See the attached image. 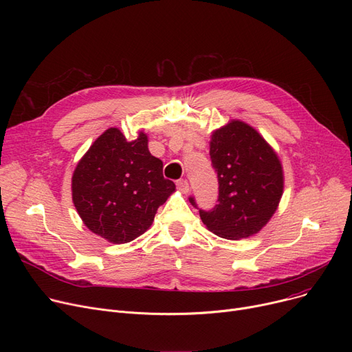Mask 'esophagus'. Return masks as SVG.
<instances>
[{"instance_id":"34e87169","label":"esophagus","mask_w":352,"mask_h":352,"mask_svg":"<svg viewBox=\"0 0 352 352\" xmlns=\"http://www.w3.org/2000/svg\"><path fill=\"white\" fill-rule=\"evenodd\" d=\"M177 187L178 190H181L182 192H188L190 191V184L187 179H178L177 181Z\"/></svg>"}]
</instances>
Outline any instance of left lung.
Here are the masks:
<instances>
[{"label": "left lung", "instance_id": "left-lung-1", "mask_svg": "<svg viewBox=\"0 0 352 352\" xmlns=\"http://www.w3.org/2000/svg\"><path fill=\"white\" fill-rule=\"evenodd\" d=\"M211 165L218 178L217 206L201 210L207 228L227 239L256 234L275 212L283 195L281 162L252 126L231 121L217 129L210 142Z\"/></svg>", "mask_w": 352, "mask_h": 352}]
</instances>
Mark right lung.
<instances>
[{
    "label": "right lung",
    "instance_id": "right-lung-1",
    "mask_svg": "<svg viewBox=\"0 0 352 352\" xmlns=\"http://www.w3.org/2000/svg\"><path fill=\"white\" fill-rule=\"evenodd\" d=\"M144 133L126 141L109 128L89 146L72 175V201L84 224L109 243H129L153 224L175 191L162 161L148 151Z\"/></svg>",
    "mask_w": 352,
    "mask_h": 352
}]
</instances>
